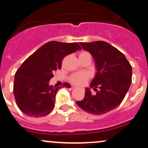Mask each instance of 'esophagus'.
<instances>
[{
  "label": "esophagus",
  "mask_w": 148,
  "mask_h": 148,
  "mask_svg": "<svg viewBox=\"0 0 148 148\" xmlns=\"http://www.w3.org/2000/svg\"><path fill=\"white\" fill-rule=\"evenodd\" d=\"M76 87H74V88H72V89H76Z\"/></svg>",
  "instance_id": "34e87169"
}]
</instances>
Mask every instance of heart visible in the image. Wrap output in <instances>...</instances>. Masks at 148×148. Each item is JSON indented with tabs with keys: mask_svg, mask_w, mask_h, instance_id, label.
Listing matches in <instances>:
<instances>
[{
	"mask_svg": "<svg viewBox=\"0 0 148 148\" xmlns=\"http://www.w3.org/2000/svg\"><path fill=\"white\" fill-rule=\"evenodd\" d=\"M86 53H88L82 52L81 53L80 55ZM88 79H89V74L87 72H79L73 74L71 76L70 80L74 84L77 85V86H81V85L84 84L88 81Z\"/></svg>",
	"mask_w": 148,
	"mask_h": 148,
	"instance_id": "1",
	"label": "heart"
}]
</instances>
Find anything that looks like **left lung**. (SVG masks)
<instances>
[{"label":"left lung","mask_w":148,"mask_h":148,"mask_svg":"<svg viewBox=\"0 0 148 148\" xmlns=\"http://www.w3.org/2000/svg\"><path fill=\"white\" fill-rule=\"evenodd\" d=\"M80 45L90 53L95 60L97 72L90 88L97 92L93 95L90 89L86 88L84 99L76 103L91 114H104L123 101L132 84V67L123 53L106 42H80Z\"/></svg>","instance_id":"1"}]
</instances>
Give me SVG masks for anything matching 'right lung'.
<instances>
[{
	"instance_id": "obj_1",
	"label": "right lung",
	"mask_w": 148,
	"mask_h": 148,
	"mask_svg": "<svg viewBox=\"0 0 148 148\" xmlns=\"http://www.w3.org/2000/svg\"><path fill=\"white\" fill-rule=\"evenodd\" d=\"M81 50L79 45L51 41L46 43L25 60L14 76V95L22 113L28 116H45L54 108L60 87L49 85L53 73L61 68L65 56ZM63 86L71 88L67 83Z\"/></svg>"
}]
</instances>
